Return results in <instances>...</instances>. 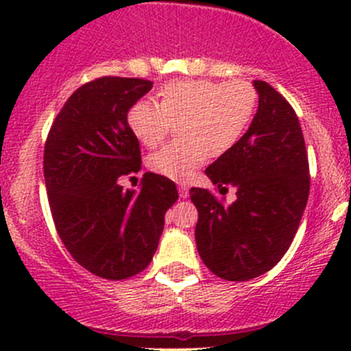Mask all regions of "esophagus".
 Instances as JSON below:
<instances>
[{
    "instance_id": "obj_1",
    "label": "esophagus",
    "mask_w": 351,
    "mask_h": 351,
    "mask_svg": "<svg viewBox=\"0 0 351 351\" xmlns=\"http://www.w3.org/2000/svg\"><path fill=\"white\" fill-rule=\"evenodd\" d=\"M178 192H180V197H182V198H189V186H186L185 183H180Z\"/></svg>"
}]
</instances>
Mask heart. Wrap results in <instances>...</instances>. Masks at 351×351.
I'll return each mask as SVG.
<instances>
[{"label":"heart","instance_id":"b5f03b06","mask_svg":"<svg viewBox=\"0 0 351 351\" xmlns=\"http://www.w3.org/2000/svg\"><path fill=\"white\" fill-rule=\"evenodd\" d=\"M256 91L241 80L171 81L159 91V104L139 100L127 122L144 146L154 147L173 129L176 139L149 158V168L171 180H186L207 159L229 153L250 127Z\"/></svg>","mask_w":351,"mask_h":351}]
</instances>
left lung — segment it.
<instances>
[{"mask_svg": "<svg viewBox=\"0 0 351 351\" xmlns=\"http://www.w3.org/2000/svg\"><path fill=\"white\" fill-rule=\"evenodd\" d=\"M258 110L250 129L207 176L219 190L234 186L229 205L192 189L198 210L195 243L217 277L244 282L271 270L289 250L309 197V162L295 112L265 81H253Z\"/></svg>", "mask_w": 351, "mask_h": 351, "instance_id": "obj_1", "label": "left lung"}]
</instances>
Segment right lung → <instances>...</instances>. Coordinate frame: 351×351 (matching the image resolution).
Wrapping results in <instances>:
<instances>
[{"label":"right lung","mask_w":351,"mask_h":351,"mask_svg":"<svg viewBox=\"0 0 351 351\" xmlns=\"http://www.w3.org/2000/svg\"><path fill=\"white\" fill-rule=\"evenodd\" d=\"M153 88L139 77H98L77 88L49 132L44 176L56 229L71 256L93 275L122 280L153 260L165 214L176 200L166 176L144 173L139 190L122 175L141 169L127 113Z\"/></svg>","instance_id":"obj_1"}]
</instances>
